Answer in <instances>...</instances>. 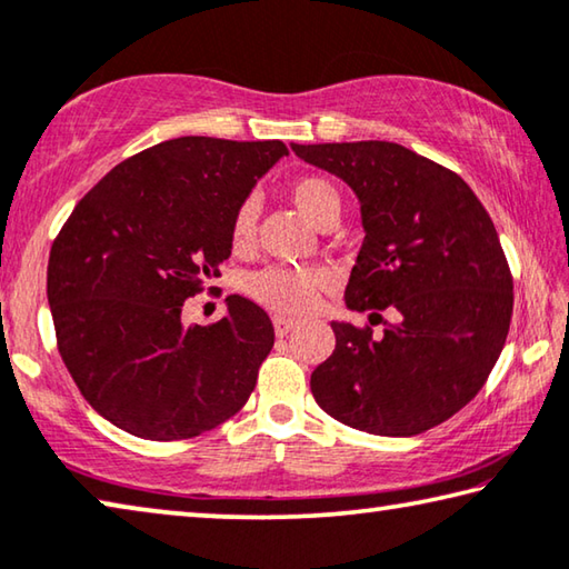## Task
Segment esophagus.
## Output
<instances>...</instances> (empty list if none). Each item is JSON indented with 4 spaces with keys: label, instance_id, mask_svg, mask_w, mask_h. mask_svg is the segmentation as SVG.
<instances>
[{
    "label": "esophagus",
    "instance_id": "34e87169",
    "mask_svg": "<svg viewBox=\"0 0 569 569\" xmlns=\"http://www.w3.org/2000/svg\"><path fill=\"white\" fill-rule=\"evenodd\" d=\"M293 327H296L293 319H288V317H273V329H276L278 337H286V333L291 331Z\"/></svg>",
    "mask_w": 569,
    "mask_h": 569
}]
</instances>
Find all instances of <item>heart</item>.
Instances as JSON below:
<instances>
[{
  "label": "heart",
  "mask_w": 569,
  "mask_h": 569,
  "mask_svg": "<svg viewBox=\"0 0 569 569\" xmlns=\"http://www.w3.org/2000/svg\"><path fill=\"white\" fill-rule=\"evenodd\" d=\"M288 197H291V202L299 207L303 218L311 220L317 228H321V224L331 218H339L341 200L337 187H333L329 179L317 174L293 179V182L288 184ZM256 202H240L230 220V246L236 250H246L252 238H256ZM323 283H327V273H323V270L268 266L250 276L248 288L252 299L268 306V309L281 313H306L317 306Z\"/></svg>",
  "instance_id": "obj_1"
}]
</instances>
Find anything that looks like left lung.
Here are the masks:
<instances>
[{"label":"left lung","instance_id":"left-lung-1","mask_svg":"<svg viewBox=\"0 0 569 569\" xmlns=\"http://www.w3.org/2000/svg\"><path fill=\"white\" fill-rule=\"evenodd\" d=\"M291 149L345 179L362 202L367 236L347 306L395 313L382 337L367 323H331L337 347L311 372L313 400L375 436L440 426L489 380L509 333L513 281L489 212L456 171L400 143Z\"/></svg>","mask_w":569,"mask_h":569}]
</instances>
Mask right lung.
<instances>
[{
  "instance_id": "obj_1",
  "label": "right lung",
  "mask_w": 569,
  "mask_h": 569,
  "mask_svg": "<svg viewBox=\"0 0 569 569\" xmlns=\"http://www.w3.org/2000/svg\"><path fill=\"white\" fill-rule=\"evenodd\" d=\"M283 154V141H161L116 164L60 228L48 263L58 351L116 428L194 438L256 390L268 313L230 296L228 317L184 327L182 306L220 278L232 212Z\"/></svg>"
}]
</instances>
